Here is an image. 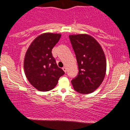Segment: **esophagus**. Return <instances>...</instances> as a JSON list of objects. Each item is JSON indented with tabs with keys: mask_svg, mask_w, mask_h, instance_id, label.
Instances as JSON below:
<instances>
[{
	"mask_svg": "<svg viewBox=\"0 0 130 130\" xmlns=\"http://www.w3.org/2000/svg\"><path fill=\"white\" fill-rule=\"evenodd\" d=\"M62 69L63 70V71H64V72H65V73H66V72H67V68L65 67H63L62 68Z\"/></svg>",
	"mask_w": 130,
	"mask_h": 130,
	"instance_id": "obj_1",
	"label": "esophagus"
}]
</instances>
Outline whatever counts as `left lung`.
<instances>
[{"label":"left lung","mask_w":130,"mask_h":130,"mask_svg":"<svg viewBox=\"0 0 130 130\" xmlns=\"http://www.w3.org/2000/svg\"><path fill=\"white\" fill-rule=\"evenodd\" d=\"M69 39L79 70L78 76L71 80L74 89L83 94L93 93L106 75L104 52L98 41L89 35H70Z\"/></svg>","instance_id":"1"}]
</instances>
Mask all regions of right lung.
<instances>
[{
    "label": "right lung",
    "mask_w": 130,
    "mask_h": 130,
    "mask_svg": "<svg viewBox=\"0 0 130 130\" xmlns=\"http://www.w3.org/2000/svg\"><path fill=\"white\" fill-rule=\"evenodd\" d=\"M60 34L45 33L37 36L31 42L26 52L24 70L28 80L40 91L53 89L58 79L65 74L58 67L52 49L59 41Z\"/></svg>",
    "instance_id": "right-lung-1"
}]
</instances>
